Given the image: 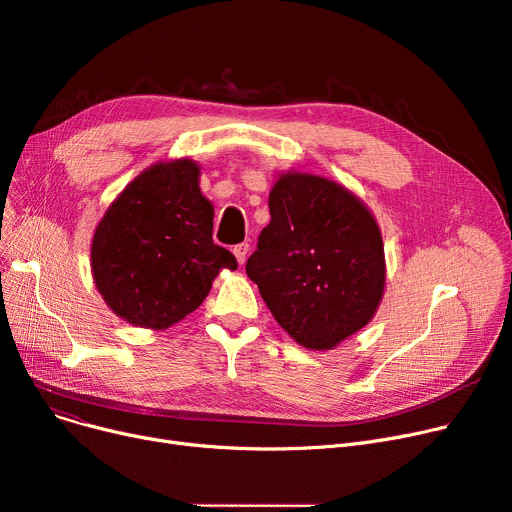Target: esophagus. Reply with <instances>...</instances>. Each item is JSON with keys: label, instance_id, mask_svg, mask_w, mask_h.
<instances>
[{"label": "esophagus", "instance_id": "obj_1", "mask_svg": "<svg viewBox=\"0 0 512 512\" xmlns=\"http://www.w3.org/2000/svg\"><path fill=\"white\" fill-rule=\"evenodd\" d=\"M247 255H249V245H247V242H240V245L234 247V257H236V261H238L240 265H245Z\"/></svg>", "mask_w": 512, "mask_h": 512}]
</instances>
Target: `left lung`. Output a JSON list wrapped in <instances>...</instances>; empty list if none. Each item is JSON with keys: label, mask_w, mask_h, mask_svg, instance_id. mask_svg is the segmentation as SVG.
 I'll use <instances>...</instances> for the list:
<instances>
[{"label": "left lung", "mask_w": 512, "mask_h": 512, "mask_svg": "<svg viewBox=\"0 0 512 512\" xmlns=\"http://www.w3.org/2000/svg\"><path fill=\"white\" fill-rule=\"evenodd\" d=\"M267 203L272 220L247 276L294 342L332 351L365 328L382 303V230L353 191L309 172L278 174Z\"/></svg>", "instance_id": "8db88e82"}]
</instances>
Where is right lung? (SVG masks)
<instances>
[{
    "mask_svg": "<svg viewBox=\"0 0 512 512\" xmlns=\"http://www.w3.org/2000/svg\"><path fill=\"white\" fill-rule=\"evenodd\" d=\"M201 166L168 159L143 170L105 209L91 242V274L120 319L166 330L193 313L236 259L213 245V205Z\"/></svg>",
    "mask_w": 512,
    "mask_h": 512,
    "instance_id": "1",
    "label": "right lung"
}]
</instances>
